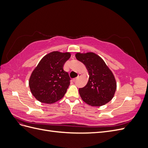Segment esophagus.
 <instances>
[{"label":"esophagus","mask_w":148,"mask_h":148,"mask_svg":"<svg viewBox=\"0 0 148 148\" xmlns=\"http://www.w3.org/2000/svg\"><path fill=\"white\" fill-rule=\"evenodd\" d=\"M81 75H82V74H80V73H79V74H78V77H77V78H74V79H73V81H74V82H75V81H76V80H77V79L78 78H79V77H80V76H81Z\"/></svg>","instance_id":"obj_1"}]
</instances>
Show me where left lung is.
Here are the masks:
<instances>
[{"label": "left lung", "instance_id": "1", "mask_svg": "<svg viewBox=\"0 0 148 148\" xmlns=\"http://www.w3.org/2000/svg\"><path fill=\"white\" fill-rule=\"evenodd\" d=\"M77 59L86 66L89 73L87 84L79 89L82 100L91 106L99 107L112 99L117 83L111 70L99 56L93 52L77 53Z\"/></svg>", "mask_w": 148, "mask_h": 148}]
</instances>
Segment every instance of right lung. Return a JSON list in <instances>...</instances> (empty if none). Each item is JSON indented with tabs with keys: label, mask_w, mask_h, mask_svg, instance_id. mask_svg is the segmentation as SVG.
<instances>
[{
	"label": "right lung",
	"mask_w": 148,
	"mask_h": 148,
	"mask_svg": "<svg viewBox=\"0 0 148 148\" xmlns=\"http://www.w3.org/2000/svg\"><path fill=\"white\" fill-rule=\"evenodd\" d=\"M70 56L69 52L53 51L40 60L29 80L31 92L38 101L52 104L64 96L71 79L63 67Z\"/></svg>",
	"instance_id": "1"
}]
</instances>
